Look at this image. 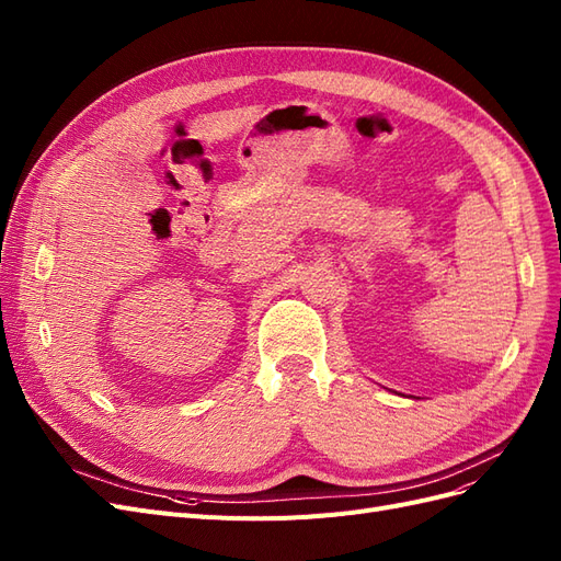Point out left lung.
<instances>
[{"mask_svg": "<svg viewBox=\"0 0 561 561\" xmlns=\"http://www.w3.org/2000/svg\"><path fill=\"white\" fill-rule=\"evenodd\" d=\"M398 396H404V393H398ZM404 398H407V396H404ZM410 398H412V396H410Z\"/></svg>", "mask_w": 561, "mask_h": 561, "instance_id": "8db88e82", "label": "left lung"}]
</instances>
